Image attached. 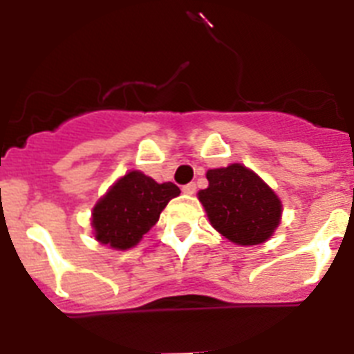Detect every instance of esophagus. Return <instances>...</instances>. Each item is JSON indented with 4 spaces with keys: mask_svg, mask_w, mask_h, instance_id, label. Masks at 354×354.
Segmentation results:
<instances>
[{
    "mask_svg": "<svg viewBox=\"0 0 354 354\" xmlns=\"http://www.w3.org/2000/svg\"><path fill=\"white\" fill-rule=\"evenodd\" d=\"M183 192L186 193V195H193V193L196 192V184H195V183L184 184V186H183Z\"/></svg>",
    "mask_w": 354,
    "mask_h": 354,
    "instance_id": "34e87169",
    "label": "esophagus"
}]
</instances>
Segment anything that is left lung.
<instances>
[{
    "instance_id": "obj_1",
    "label": "left lung",
    "mask_w": 354,
    "mask_h": 354,
    "mask_svg": "<svg viewBox=\"0 0 354 354\" xmlns=\"http://www.w3.org/2000/svg\"><path fill=\"white\" fill-rule=\"evenodd\" d=\"M209 187L198 192L212 227L241 246L270 239L282 218V202L255 171L234 162L207 171Z\"/></svg>"
}]
</instances>
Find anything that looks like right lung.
<instances>
[{"label": "right lung", "instance_id": "add662e5", "mask_svg": "<svg viewBox=\"0 0 354 354\" xmlns=\"http://www.w3.org/2000/svg\"><path fill=\"white\" fill-rule=\"evenodd\" d=\"M179 193L174 183L158 184L142 171H129L93 207L95 239L115 250L133 248L158 223L162 209Z\"/></svg>", "mask_w": 354, "mask_h": 354}]
</instances>
